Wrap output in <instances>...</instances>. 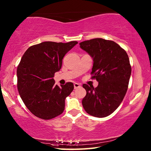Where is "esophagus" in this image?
Returning a JSON list of instances; mask_svg holds the SVG:
<instances>
[{"instance_id": "34e87169", "label": "esophagus", "mask_w": 151, "mask_h": 151, "mask_svg": "<svg viewBox=\"0 0 151 151\" xmlns=\"http://www.w3.org/2000/svg\"><path fill=\"white\" fill-rule=\"evenodd\" d=\"M81 84H78V83H75V84H74V88L75 89H77V88H81Z\"/></svg>"}]
</instances>
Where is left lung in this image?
Segmentation results:
<instances>
[{
	"instance_id": "obj_1",
	"label": "left lung",
	"mask_w": 151,
	"mask_h": 151,
	"mask_svg": "<svg viewBox=\"0 0 151 151\" xmlns=\"http://www.w3.org/2000/svg\"><path fill=\"white\" fill-rule=\"evenodd\" d=\"M80 47L90 56L93 65L92 78L98 86L83 84L86 95L82 103L88 114L97 117L110 115L120 105L126 94L131 75L128 54L113 41L95 38L80 43Z\"/></svg>"
}]
</instances>
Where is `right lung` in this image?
<instances>
[{
  "mask_svg": "<svg viewBox=\"0 0 151 151\" xmlns=\"http://www.w3.org/2000/svg\"><path fill=\"white\" fill-rule=\"evenodd\" d=\"M78 43L45 41L30 47L17 69V88L24 104L36 117L50 119L63 113L65 99L74 89L72 82L55 85L53 77L67 52Z\"/></svg>",
  "mask_w": 151,
  "mask_h": 151,
  "instance_id": "1",
  "label": "right lung"
}]
</instances>
